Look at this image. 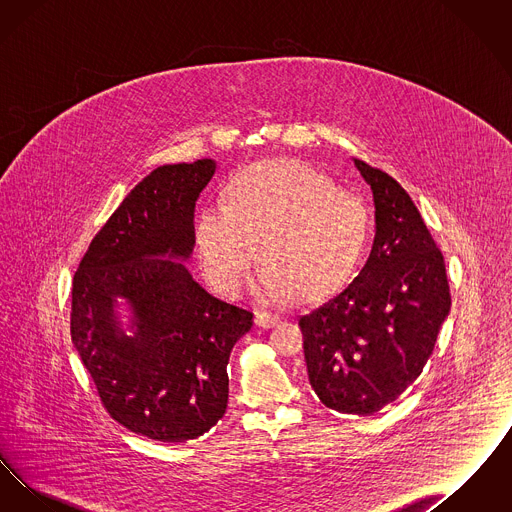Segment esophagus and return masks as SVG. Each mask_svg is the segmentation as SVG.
Returning <instances> with one entry per match:
<instances>
[{"label":"esophagus","instance_id":"34e87169","mask_svg":"<svg viewBox=\"0 0 512 512\" xmlns=\"http://www.w3.org/2000/svg\"><path fill=\"white\" fill-rule=\"evenodd\" d=\"M280 320L282 318L278 317V315H272V313H257L255 315V324L259 328H272V326L280 324Z\"/></svg>","mask_w":512,"mask_h":512}]
</instances>
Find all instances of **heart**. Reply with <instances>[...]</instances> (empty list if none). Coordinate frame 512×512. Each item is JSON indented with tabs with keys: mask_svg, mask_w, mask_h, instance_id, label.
<instances>
[{
	"mask_svg": "<svg viewBox=\"0 0 512 512\" xmlns=\"http://www.w3.org/2000/svg\"><path fill=\"white\" fill-rule=\"evenodd\" d=\"M372 236L365 203L301 161L259 163L232 174L222 209H199L194 253L203 278L228 299L244 295L259 257V293L288 303L299 292H338L361 267Z\"/></svg>",
	"mask_w": 512,
	"mask_h": 512,
	"instance_id": "heart-1",
	"label": "heart"
}]
</instances>
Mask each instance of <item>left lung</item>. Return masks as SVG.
I'll return each mask as SVG.
<instances>
[{"label":"left lung","instance_id":"8db88e82","mask_svg":"<svg viewBox=\"0 0 512 512\" xmlns=\"http://www.w3.org/2000/svg\"><path fill=\"white\" fill-rule=\"evenodd\" d=\"M370 186L376 238L359 276L299 317L309 382L340 413L372 414L407 390L451 309L443 255L413 199L359 159Z\"/></svg>","mask_w":512,"mask_h":512}]
</instances>
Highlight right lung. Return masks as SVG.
Instances as JSON below:
<instances>
[{
  "label": "right lung",
  "mask_w": 512,
  "mask_h": 512,
  "mask_svg": "<svg viewBox=\"0 0 512 512\" xmlns=\"http://www.w3.org/2000/svg\"><path fill=\"white\" fill-rule=\"evenodd\" d=\"M215 171V159H199L149 172L74 274L71 338L105 409L167 443L199 438L222 418L230 351L253 326L184 265L195 201Z\"/></svg>",
  "instance_id": "add662e5"
}]
</instances>
